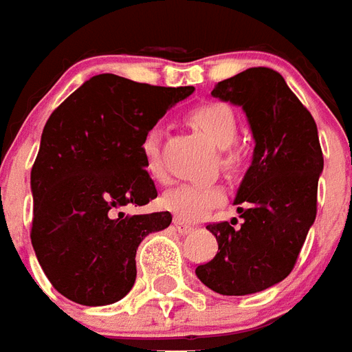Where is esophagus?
I'll return each instance as SVG.
<instances>
[{"label":"esophagus","mask_w":352,"mask_h":352,"mask_svg":"<svg viewBox=\"0 0 352 352\" xmlns=\"http://www.w3.org/2000/svg\"><path fill=\"white\" fill-rule=\"evenodd\" d=\"M174 228L178 230L179 234H189V232L192 230V224L186 223V221H182V219L176 217V219H174Z\"/></svg>","instance_id":"34e87169"}]
</instances>
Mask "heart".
<instances>
[{"label": "heart", "instance_id": "obj_1", "mask_svg": "<svg viewBox=\"0 0 352 352\" xmlns=\"http://www.w3.org/2000/svg\"><path fill=\"white\" fill-rule=\"evenodd\" d=\"M189 120L195 128L219 150H228L237 137V120L232 107L223 102H206L189 111ZM160 129H150L142 137L141 152L144 157V168L154 178L161 176L160 165ZM236 157L232 154L223 155V163L226 166L234 165ZM224 200L223 187L211 182H191L179 184L168 189L163 195L161 202L166 210L184 221H198L210 213L215 206Z\"/></svg>", "mask_w": 352, "mask_h": 352}]
</instances>
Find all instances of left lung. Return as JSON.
<instances>
[{"mask_svg": "<svg viewBox=\"0 0 352 352\" xmlns=\"http://www.w3.org/2000/svg\"><path fill=\"white\" fill-rule=\"evenodd\" d=\"M211 94L241 105L256 146L234 200L241 226H206L219 252L197 276L221 295H250L282 282L297 263L316 221L323 152L314 116L273 68H248Z\"/></svg>", "mask_w": 352, "mask_h": 352, "instance_id": "1", "label": "left lung"}]
</instances>
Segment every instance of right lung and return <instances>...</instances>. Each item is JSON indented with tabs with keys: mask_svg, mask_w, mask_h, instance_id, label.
Masks as SVG:
<instances>
[{
	"mask_svg": "<svg viewBox=\"0 0 352 352\" xmlns=\"http://www.w3.org/2000/svg\"><path fill=\"white\" fill-rule=\"evenodd\" d=\"M195 87L94 76L47 118L31 168V243L52 286L83 306L113 305L135 284L137 247L168 211L124 215L157 197L142 137Z\"/></svg>",
	"mask_w": 352,
	"mask_h": 352,
	"instance_id": "obj_1",
	"label": "right lung"
}]
</instances>
